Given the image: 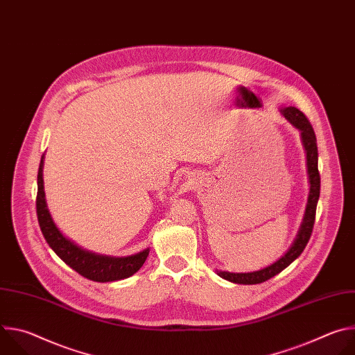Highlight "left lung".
<instances>
[{
	"mask_svg": "<svg viewBox=\"0 0 355 355\" xmlns=\"http://www.w3.org/2000/svg\"><path fill=\"white\" fill-rule=\"evenodd\" d=\"M284 116L300 130L303 146L306 148V159H308V171H309V180H311V193L308 199V207L306 214L303 218V223L300 226V230L296 236V240L293 241L292 247L286 251V254L282 256L277 263L271 264L270 267L254 271V272H247V274H233V272H218L219 277L234 282V284H244V285H254L266 282L267 279L272 278L274 275L279 274L282 270H285L291 263H293L300 254L303 248L306 247L312 232L313 225L316 219V207L320 195V173L318 168V143H316V135L313 130V126L311 125L309 119L302 111H299L295 107H288L281 110Z\"/></svg>",
	"mask_w": 355,
	"mask_h": 355,
	"instance_id": "1",
	"label": "left lung"
}]
</instances>
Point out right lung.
<instances>
[{
	"mask_svg": "<svg viewBox=\"0 0 355 355\" xmlns=\"http://www.w3.org/2000/svg\"><path fill=\"white\" fill-rule=\"evenodd\" d=\"M43 157L37 170V195H36V215L40 230L56 254L74 271H77L84 278H88L95 282H111L129 278L137 272L144 264L148 248L140 251L139 254L129 257H107L98 256L94 252L85 251L77 247L74 243L67 240L56 227L46 207L44 191H43V178H42Z\"/></svg>",
	"mask_w": 355,
	"mask_h": 355,
	"instance_id": "1",
	"label": "right lung"
}]
</instances>
